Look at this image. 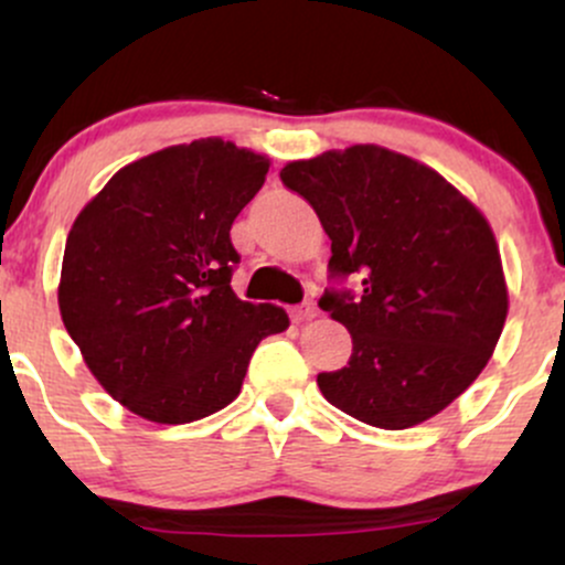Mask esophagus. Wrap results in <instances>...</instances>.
<instances>
[{
  "instance_id": "obj_1",
  "label": "esophagus",
  "mask_w": 565,
  "mask_h": 565,
  "mask_svg": "<svg viewBox=\"0 0 565 565\" xmlns=\"http://www.w3.org/2000/svg\"><path fill=\"white\" fill-rule=\"evenodd\" d=\"M291 321L295 323H302V321H310L316 316V305L313 302H305V305H297V308L289 310Z\"/></svg>"
}]
</instances>
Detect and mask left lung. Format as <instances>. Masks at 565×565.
<instances>
[{
  "label": "left lung",
  "mask_w": 565,
  "mask_h": 565,
  "mask_svg": "<svg viewBox=\"0 0 565 565\" xmlns=\"http://www.w3.org/2000/svg\"><path fill=\"white\" fill-rule=\"evenodd\" d=\"M284 185L310 201L332 238L321 310L348 327V366L319 374L329 404L382 430L444 412L489 364L508 319L499 244L489 220L444 174L391 148L289 161Z\"/></svg>",
  "instance_id": "1"
}]
</instances>
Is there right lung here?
<instances>
[{"label":"right lung","instance_id":"right-lung-1","mask_svg":"<svg viewBox=\"0 0 565 565\" xmlns=\"http://www.w3.org/2000/svg\"><path fill=\"white\" fill-rule=\"evenodd\" d=\"M268 170L231 140L180 142L121 167L71 225L61 319L103 391L148 423L228 406L263 337L289 327L231 289V225Z\"/></svg>","mask_w":565,"mask_h":565}]
</instances>
